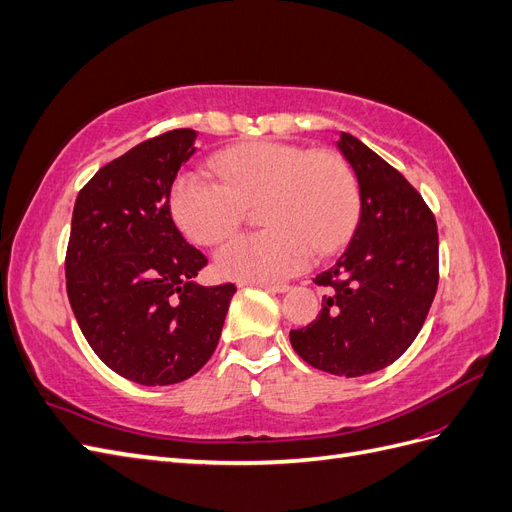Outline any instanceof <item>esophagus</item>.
Wrapping results in <instances>:
<instances>
[{
  "label": "esophagus",
  "instance_id": "obj_1",
  "mask_svg": "<svg viewBox=\"0 0 512 512\" xmlns=\"http://www.w3.org/2000/svg\"><path fill=\"white\" fill-rule=\"evenodd\" d=\"M245 286H256V288H265L267 292H277V294H284L290 290L288 284H245Z\"/></svg>",
  "mask_w": 512,
  "mask_h": 512
}]
</instances>
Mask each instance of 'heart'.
I'll list each match as a JSON object with an SVG mask.
<instances>
[{"label": "heart", "instance_id": "b5f03b06", "mask_svg": "<svg viewBox=\"0 0 512 512\" xmlns=\"http://www.w3.org/2000/svg\"><path fill=\"white\" fill-rule=\"evenodd\" d=\"M220 183L181 173L170 188V213L196 245H218L235 232L243 207L258 203L265 230L232 239L215 254L226 280L271 284L303 271L314 252L344 245L359 215L348 164L333 151L277 141H247L211 160Z\"/></svg>", "mask_w": 512, "mask_h": 512}]
</instances>
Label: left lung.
Instances as JSON below:
<instances>
[{
    "instance_id": "left-lung-1",
    "label": "left lung",
    "mask_w": 512,
    "mask_h": 512,
    "mask_svg": "<svg viewBox=\"0 0 512 512\" xmlns=\"http://www.w3.org/2000/svg\"><path fill=\"white\" fill-rule=\"evenodd\" d=\"M337 149L359 181V224L316 275L331 294L290 344L312 367L356 378L395 363L421 331L438 290V226L406 177L359 138L342 132Z\"/></svg>"
}]
</instances>
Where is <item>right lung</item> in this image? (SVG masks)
Masks as SVG:
<instances>
[{"instance_id": "right-lung-1", "label": "right lung", "mask_w": 512, "mask_h": 512, "mask_svg": "<svg viewBox=\"0 0 512 512\" xmlns=\"http://www.w3.org/2000/svg\"><path fill=\"white\" fill-rule=\"evenodd\" d=\"M196 132L170 130L108 162L76 196L66 290L104 365L145 386L188 380L218 346L235 284L198 286L205 254L170 215Z\"/></svg>"}]
</instances>
